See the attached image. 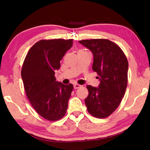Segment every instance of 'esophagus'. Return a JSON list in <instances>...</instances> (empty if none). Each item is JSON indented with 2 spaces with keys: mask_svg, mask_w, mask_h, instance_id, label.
Wrapping results in <instances>:
<instances>
[{
  "mask_svg": "<svg viewBox=\"0 0 150 150\" xmlns=\"http://www.w3.org/2000/svg\"><path fill=\"white\" fill-rule=\"evenodd\" d=\"M81 87V85H79V84H75L74 85V88L75 89H77V88Z\"/></svg>",
  "mask_w": 150,
  "mask_h": 150,
  "instance_id": "1",
  "label": "esophagus"
}]
</instances>
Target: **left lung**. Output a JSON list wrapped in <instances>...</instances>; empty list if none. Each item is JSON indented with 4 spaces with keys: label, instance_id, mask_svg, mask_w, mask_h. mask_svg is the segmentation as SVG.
Wrapping results in <instances>:
<instances>
[{
    "label": "left lung",
    "instance_id": "8db88e82",
    "mask_svg": "<svg viewBox=\"0 0 150 150\" xmlns=\"http://www.w3.org/2000/svg\"><path fill=\"white\" fill-rule=\"evenodd\" d=\"M79 42L92 52V69L100 81L98 88L87 85L85 103L94 117L105 118L118 107L128 84V62L121 48L106 39L83 40Z\"/></svg>",
    "mask_w": 150,
    "mask_h": 150
}]
</instances>
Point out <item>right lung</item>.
Masks as SVG:
<instances>
[{
    "label": "right lung",
    "mask_w": 150,
    "mask_h": 150,
    "mask_svg": "<svg viewBox=\"0 0 150 150\" xmlns=\"http://www.w3.org/2000/svg\"><path fill=\"white\" fill-rule=\"evenodd\" d=\"M73 40H42L30 48L21 75L28 98L42 117L56 121L65 116L73 86L57 82L55 71L73 45Z\"/></svg>",
    "instance_id": "add662e5"
}]
</instances>
